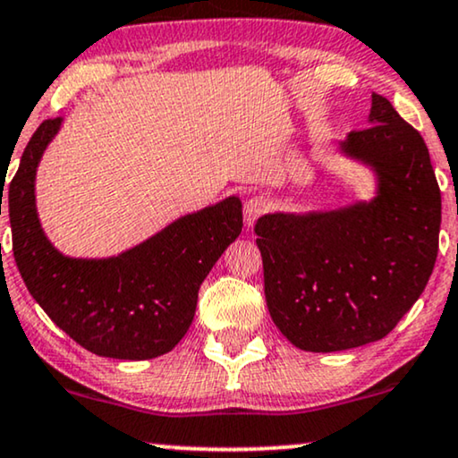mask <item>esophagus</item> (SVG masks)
I'll list each match as a JSON object with an SVG mask.
<instances>
[{
	"label": "esophagus",
	"mask_w": 458,
	"mask_h": 458,
	"mask_svg": "<svg viewBox=\"0 0 458 458\" xmlns=\"http://www.w3.org/2000/svg\"><path fill=\"white\" fill-rule=\"evenodd\" d=\"M268 210V202L262 196H256V198H250L246 204H243V221L250 227V225L256 223V218L265 215Z\"/></svg>",
	"instance_id": "1"
}]
</instances>
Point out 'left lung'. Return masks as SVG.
Segmentation results:
<instances>
[{"label": "left lung", "mask_w": 458, "mask_h": 458, "mask_svg": "<svg viewBox=\"0 0 458 458\" xmlns=\"http://www.w3.org/2000/svg\"><path fill=\"white\" fill-rule=\"evenodd\" d=\"M340 149L377 177L371 202L273 212L254 227L268 312L306 352L386 337L423 293L437 256L442 198L419 131L373 93L369 127Z\"/></svg>", "instance_id": "obj_1"}]
</instances>
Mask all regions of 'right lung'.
Instances as JSON below:
<instances>
[{
    "label": "right lung",
    "mask_w": 458,
    "mask_h": 458,
    "mask_svg": "<svg viewBox=\"0 0 458 458\" xmlns=\"http://www.w3.org/2000/svg\"><path fill=\"white\" fill-rule=\"evenodd\" d=\"M60 127L62 118L39 124L8 191L12 250L27 290L93 354L148 360L171 352L190 329L206 275L242 233L240 198L181 216L118 256L71 259L43 233L35 206L37 166Z\"/></svg>",
    "instance_id": "add662e5"
}]
</instances>
